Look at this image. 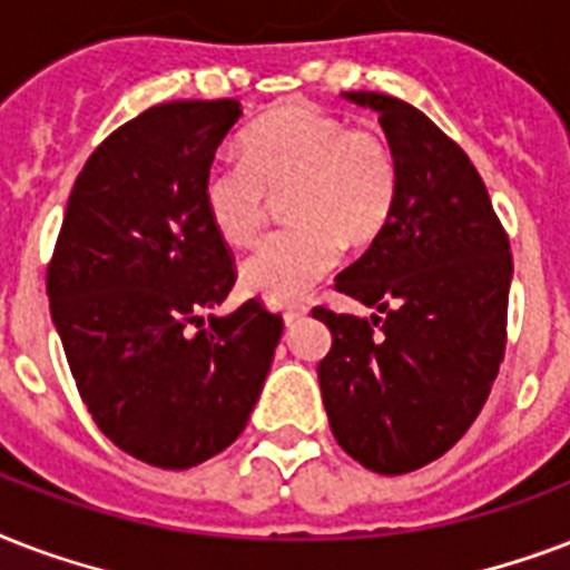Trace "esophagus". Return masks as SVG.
Listing matches in <instances>:
<instances>
[{
    "label": "esophagus",
    "instance_id": "obj_1",
    "mask_svg": "<svg viewBox=\"0 0 570 570\" xmlns=\"http://www.w3.org/2000/svg\"><path fill=\"white\" fill-rule=\"evenodd\" d=\"M308 312V303H299V299H294V303H288L285 306V321H297V317H303Z\"/></svg>",
    "mask_w": 570,
    "mask_h": 570
}]
</instances>
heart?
<instances>
[{"mask_svg": "<svg viewBox=\"0 0 570 570\" xmlns=\"http://www.w3.org/2000/svg\"><path fill=\"white\" fill-rule=\"evenodd\" d=\"M291 223L271 232L240 267L249 294L285 303L306 294L342 258L390 225L401 160L390 136L354 127L315 104H285L240 134V157H219L202 175V207L225 244H253L282 193Z\"/></svg>", "mask_w": 570, "mask_h": 570, "instance_id": "1", "label": "heart"}]
</instances>
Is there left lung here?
Masks as SVG:
<instances>
[{
  "label": "left lung",
  "mask_w": 570,
  "mask_h": 570,
  "mask_svg": "<svg viewBox=\"0 0 570 570\" xmlns=\"http://www.w3.org/2000/svg\"><path fill=\"white\" fill-rule=\"evenodd\" d=\"M347 97L381 112L401 193L383 235L335 276L381 315L312 308L333 333L317 381L338 445L372 473L401 475L449 452L491 395L509 338L511 249L461 145L401 97Z\"/></svg>",
  "instance_id": "8db88e82"
}]
</instances>
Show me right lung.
I'll list each match as a JSON object with an SVG mask.
<instances>
[{
	"label": "right lung",
	"mask_w": 570,
	"mask_h": 570,
	"mask_svg": "<svg viewBox=\"0 0 570 570\" xmlns=\"http://www.w3.org/2000/svg\"><path fill=\"white\" fill-rule=\"evenodd\" d=\"M240 104L171 100L130 118L70 189L47 297L79 399L121 452L160 470L205 464L249 422L282 315L235 288V255L207 223L202 175Z\"/></svg>",
	"instance_id": "right-lung-1"
}]
</instances>
